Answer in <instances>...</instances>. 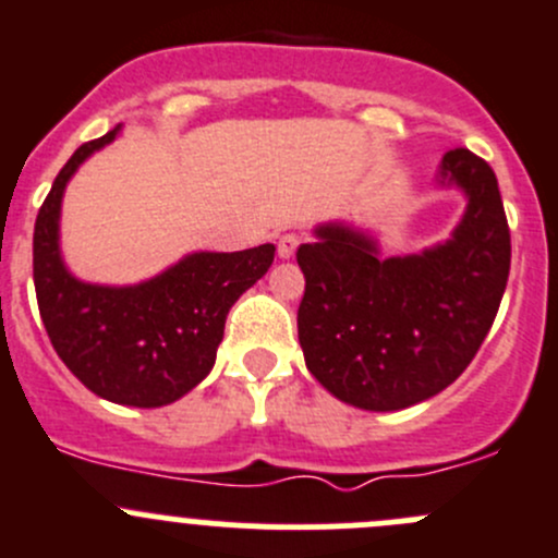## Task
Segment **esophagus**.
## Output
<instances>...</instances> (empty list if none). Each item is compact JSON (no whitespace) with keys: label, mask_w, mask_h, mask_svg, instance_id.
<instances>
[{"label":"esophagus","mask_w":558,"mask_h":558,"mask_svg":"<svg viewBox=\"0 0 558 558\" xmlns=\"http://www.w3.org/2000/svg\"><path fill=\"white\" fill-rule=\"evenodd\" d=\"M301 238L295 235V232H284V235H279V243H276V252H279V257L282 259H290L295 254V248H299Z\"/></svg>","instance_id":"34e87169"}]
</instances>
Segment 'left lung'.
Returning a JSON list of instances; mask_svg holds the SVG:
<instances>
[{
  "mask_svg": "<svg viewBox=\"0 0 558 558\" xmlns=\"http://www.w3.org/2000/svg\"><path fill=\"white\" fill-rule=\"evenodd\" d=\"M441 183L469 199L447 243L384 259L362 230L320 225L295 252L306 367L348 405L400 411L429 400L460 378L496 320L512 257L496 172L454 147Z\"/></svg>",
  "mask_w": 558,
  "mask_h": 558,
  "instance_id": "left-lung-1",
  "label": "left lung"
}]
</instances>
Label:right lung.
<instances>
[{
    "mask_svg": "<svg viewBox=\"0 0 558 558\" xmlns=\"http://www.w3.org/2000/svg\"><path fill=\"white\" fill-rule=\"evenodd\" d=\"M120 125L78 147L57 174L35 221L37 310L65 367L117 405L161 408L214 369L230 306L274 263V243L243 252H196L134 288L78 282L60 254V205L78 163Z\"/></svg>",
    "mask_w": 558,
    "mask_h": 558,
    "instance_id": "obj_1",
    "label": "right lung"
}]
</instances>
